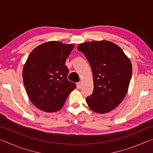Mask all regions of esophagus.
I'll list each match as a JSON object with an SVG mask.
<instances>
[{
    "label": "esophagus",
    "instance_id": "obj_1",
    "mask_svg": "<svg viewBox=\"0 0 153 153\" xmlns=\"http://www.w3.org/2000/svg\"><path fill=\"white\" fill-rule=\"evenodd\" d=\"M82 86V83L81 82H77V88L79 89Z\"/></svg>",
    "mask_w": 153,
    "mask_h": 153
}]
</instances>
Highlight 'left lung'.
Listing matches in <instances>:
<instances>
[{"instance_id":"obj_1","label":"left lung","mask_w":153,"mask_h":153,"mask_svg":"<svg viewBox=\"0 0 153 153\" xmlns=\"http://www.w3.org/2000/svg\"><path fill=\"white\" fill-rule=\"evenodd\" d=\"M91 66L94 91L86 97L90 109L106 113L120 104L128 92L132 67L120 46L110 41H92L77 47Z\"/></svg>"}]
</instances>
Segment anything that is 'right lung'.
Returning a JSON list of instances; mask_svg holds the SVG:
<instances>
[{
  "label": "right lung",
  "instance_id": "right-lung-1",
  "mask_svg": "<svg viewBox=\"0 0 153 153\" xmlns=\"http://www.w3.org/2000/svg\"><path fill=\"white\" fill-rule=\"evenodd\" d=\"M74 48L57 41H50L35 48L23 69L27 94L36 107L45 112H56L63 107L76 87L67 79L66 59Z\"/></svg>",
  "mask_w": 153,
  "mask_h": 153
}]
</instances>
